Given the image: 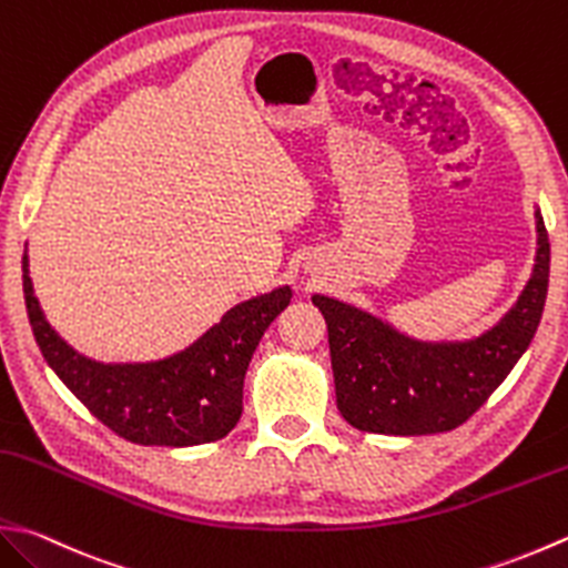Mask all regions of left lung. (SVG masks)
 Instances as JSON below:
<instances>
[{
  "mask_svg": "<svg viewBox=\"0 0 568 568\" xmlns=\"http://www.w3.org/2000/svg\"><path fill=\"white\" fill-rule=\"evenodd\" d=\"M537 258L513 310L480 337L424 342L335 297L325 315L337 408L349 426L384 436H428L465 424L527 352L547 303L549 236L539 209Z\"/></svg>",
  "mask_w": 568,
  "mask_h": 568,
  "instance_id": "8db88e82",
  "label": "left lung"
}]
</instances>
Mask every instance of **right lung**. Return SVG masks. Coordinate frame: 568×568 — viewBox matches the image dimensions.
<instances>
[{
	"instance_id": "add662e5",
	"label": "right lung",
	"mask_w": 568,
	"mask_h": 568,
	"mask_svg": "<svg viewBox=\"0 0 568 568\" xmlns=\"http://www.w3.org/2000/svg\"><path fill=\"white\" fill-rule=\"evenodd\" d=\"M27 313L43 359L78 402L138 446H202L231 433L243 410V379L271 322L291 305L287 285L231 307L180 354L144 364H103L69 347L41 313L21 258Z\"/></svg>"
}]
</instances>
